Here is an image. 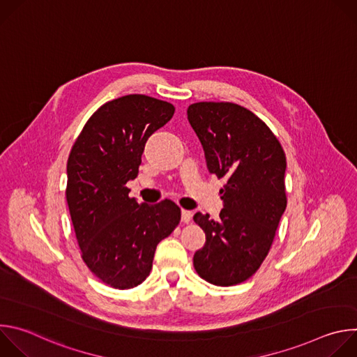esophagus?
<instances>
[{
	"instance_id": "obj_1",
	"label": "esophagus",
	"mask_w": 357,
	"mask_h": 357,
	"mask_svg": "<svg viewBox=\"0 0 357 357\" xmlns=\"http://www.w3.org/2000/svg\"><path fill=\"white\" fill-rule=\"evenodd\" d=\"M190 219H192V212L182 209V212H181V220H182L183 223H189Z\"/></svg>"
}]
</instances>
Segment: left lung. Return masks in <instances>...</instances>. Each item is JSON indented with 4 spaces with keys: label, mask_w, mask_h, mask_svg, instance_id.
I'll return each instance as SVG.
<instances>
[{
    "label": "left lung",
    "mask_w": 357,
    "mask_h": 357,
    "mask_svg": "<svg viewBox=\"0 0 357 357\" xmlns=\"http://www.w3.org/2000/svg\"><path fill=\"white\" fill-rule=\"evenodd\" d=\"M188 120L205 151L209 172L227 179L220 189V219L200 212L193 216L206 234L193 267L211 284L236 285L263 264L287 208L285 152L263 120L234 103H193Z\"/></svg>",
    "instance_id": "left-lung-1"
}]
</instances>
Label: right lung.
Returning a JSON list of instances; mask_svg holds the SVG:
<instances>
[{"label":"right lung","mask_w":357,"mask_h":357,"mask_svg":"<svg viewBox=\"0 0 357 357\" xmlns=\"http://www.w3.org/2000/svg\"><path fill=\"white\" fill-rule=\"evenodd\" d=\"M174 113L168 101L144 94L107 101L87 120L69 154L66 200L82 259L113 288L141 284L158 243L179 225L176 203H138L126 186L138 175L146 139Z\"/></svg>","instance_id":"add662e5"}]
</instances>
